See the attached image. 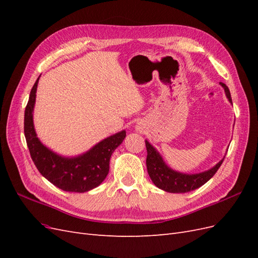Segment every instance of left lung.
<instances>
[{
	"label": "left lung",
	"instance_id": "1",
	"mask_svg": "<svg viewBox=\"0 0 258 258\" xmlns=\"http://www.w3.org/2000/svg\"><path fill=\"white\" fill-rule=\"evenodd\" d=\"M220 85L224 88L225 95L227 97L229 102L232 103L230 91L227 86L224 83H220ZM145 145L147 150L146 167L148 175H150L153 183L158 188L168 192L184 194L199 188L200 186L206 184L216 173V171L221 167L225 158L224 156L223 159L218 161L214 167L207 171H204V172L195 174L182 173L171 169L165 162V160H163L159 152L147 140H145Z\"/></svg>",
	"mask_w": 258,
	"mask_h": 258
}]
</instances>
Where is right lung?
I'll return each instance as SVG.
<instances>
[{
    "mask_svg": "<svg viewBox=\"0 0 258 258\" xmlns=\"http://www.w3.org/2000/svg\"><path fill=\"white\" fill-rule=\"evenodd\" d=\"M40 76L31 89L25 111V137L31 158L40 173L64 191L86 192L102 183L110 171L113 152L126 138V131L105 138L81 155L67 157L51 151L37 138L33 122L36 89Z\"/></svg>",
    "mask_w": 258,
    "mask_h": 258,
    "instance_id": "add662e5",
    "label": "right lung"
}]
</instances>
